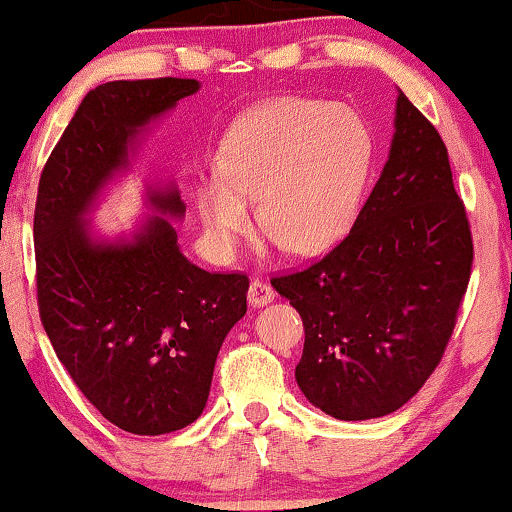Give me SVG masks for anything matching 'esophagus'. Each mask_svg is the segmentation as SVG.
<instances>
[{
	"label": "esophagus",
	"instance_id": "34e87169",
	"mask_svg": "<svg viewBox=\"0 0 512 512\" xmlns=\"http://www.w3.org/2000/svg\"><path fill=\"white\" fill-rule=\"evenodd\" d=\"M275 300V289L263 279H254L249 286V305L251 307H265Z\"/></svg>",
	"mask_w": 512,
	"mask_h": 512
}]
</instances>
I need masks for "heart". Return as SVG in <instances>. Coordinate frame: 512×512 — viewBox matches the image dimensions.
<instances>
[{
	"label": "heart",
	"mask_w": 512,
	"mask_h": 512,
	"mask_svg": "<svg viewBox=\"0 0 512 512\" xmlns=\"http://www.w3.org/2000/svg\"><path fill=\"white\" fill-rule=\"evenodd\" d=\"M368 165L370 135L354 109L277 97L233 123L219 170L195 186V209L221 256L254 228L249 202L275 247L317 254L352 226Z\"/></svg>",
	"instance_id": "obj_1"
}]
</instances>
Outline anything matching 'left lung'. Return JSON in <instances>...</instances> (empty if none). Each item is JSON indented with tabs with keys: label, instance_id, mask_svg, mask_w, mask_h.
<instances>
[{
	"label": "left lung",
	"instance_id": "8db88e82",
	"mask_svg": "<svg viewBox=\"0 0 512 512\" xmlns=\"http://www.w3.org/2000/svg\"><path fill=\"white\" fill-rule=\"evenodd\" d=\"M471 263L443 139L398 90L389 158L349 235L307 270L272 279L303 317L296 382L307 401L345 422L408 403L445 352Z\"/></svg>",
	"mask_w": 512,
	"mask_h": 512
}]
</instances>
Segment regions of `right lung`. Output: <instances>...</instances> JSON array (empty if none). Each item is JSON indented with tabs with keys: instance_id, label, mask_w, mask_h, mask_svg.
Wrapping results in <instances>:
<instances>
[{
	"instance_id": "add662e5",
	"label": "right lung",
	"mask_w": 512,
	"mask_h": 512,
	"mask_svg": "<svg viewBox=\"0 0 512 512\" xmlns=\"http://www.w3.org/2000/svg\"><path fill=\"white\" fill-rule=\"evenodd\" d=\"M198 90L195 79L97 86L39 179L41 324L83 396L135 436L179 431L202 415L223 340L247 314V277L207 272L181 251L172 223L186 205L172 179L144 184L149 216L128 233L104 235L93 223L149 132Z\"/></svg>"
}]
</instances>
